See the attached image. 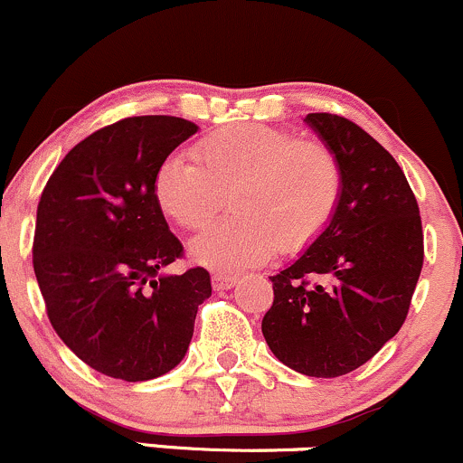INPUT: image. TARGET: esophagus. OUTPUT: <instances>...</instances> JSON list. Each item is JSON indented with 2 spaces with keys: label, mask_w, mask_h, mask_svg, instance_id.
Instances as JSON below:
<instances>
[{
  "label": "esophagus",
  "mask_w": 463,
  "mask_h": 463,
  "mask_svg": "<svg viewBox=\"0 0 463 463\" xmlns=\"http://www.w3.org/2000/svg\"><path fill=\"white\" fill-rule=\"evenodd\" d=\"M236 282H238V278L236 276H227V273H213V278H212V285H213V289H216V291L232 289Z\"/></svg>",
  "instance_id": "34e87169"
}]
</instances>
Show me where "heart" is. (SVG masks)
<instances>
[{"label":"heart","mask_w":463,"mask_h":463,"mask_svg":"<svg viewBox=\"0 0 463 463\" xmlns=\"http://www.w3.org/2000/svg\"><path fill=\"white\" fill-rule=\"evenodd\" d=\"M192 158L172 154L154 174L158 210L185 230H203L230 196L233 216L194 238L196 262L241 271L313 245L335 218L345 174L335 152L278 128L245 123L207 134Z\"/></svg>","instance_id":"1"}]
</instances>
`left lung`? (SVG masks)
<instances>
[{"mask_svg": "<svg viewBox=\"0 0 463 463\" xmlns=\"http://www.w3.org/2000/svg\"><path fill=\"white\" fill-rule=\"evenodd\" d=\"M305 121L335 152L345 192L326 232L271 276L262 335L289 369L340 377L404 325L424 265V232L404 172L369 132L329 112Z\"/></svg>", "mask_w": 463, "mask_h": 463, "instance_id": "8db88e82", "label": "left lung"}]
</instances>
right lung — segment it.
I'll return each mask as SVG.
<instances>
[{
	"label": "right lung",
	"mask_w": 463,
	"mask_h": 463,
	"mask_svg": "<svg viewBox=\"0 0 463 463\" xmlns=\"http://www.w3.org/2000/svg\"><path fill=\"white\" fill-rule=\"evenodd\" d=\"M198 130L178 117H128L66 154L37 205L33 267L48 320L79 360L146 382L190 346L210 273L161 276L183 245L154 201L158 165Z\"/></svg>",
	"instance_id": "obj_1"
}]
</instances>
